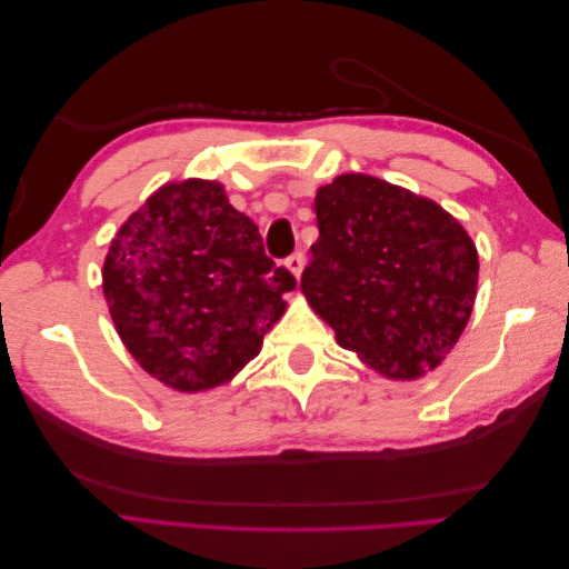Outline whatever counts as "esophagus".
<instances>
[{
  "mask_svg": "<svg viewBox=\"0 0 569 569\" xmlns=\"http://www.w3.org/2000/svg\"><path fill=\"white\" fill-rule=\"evenodd\" d=\"M286 266H288V271H291V273L296 276V281H298L300 273H303V269H306V257H303V251H296V253H291V257L286 259Z\"/></svg>",
  "mask_w": 569,
  "mask_h": 569,
  "instance_id": "obj_1",
  "label": "esophagus"
}]
</instances>
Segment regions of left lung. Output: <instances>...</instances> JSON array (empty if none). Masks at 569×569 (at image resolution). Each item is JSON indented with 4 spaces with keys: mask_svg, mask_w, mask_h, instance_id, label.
<instances>
[{
    "mask_svg": "<svg viewBox=\"0 0 569 569\" xmlns=\"http://www.w3.org/2000/svg\"><path fill=\"white\" fill-rule=\"evenodd\" d=\"M320 237L300 278L337 342L389 379H418L471 316L479 257L438 202L347 173L316 196Z\"/></svg>",
    "mask_w": 569,
    "mask_h": 569,
    "instance_id": "8db88e82",
    "label": "left lung"
}]
</instances>
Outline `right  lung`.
<instances>
[{"label":"right lung","mask_w":569,"mask_h":569,"mask_svg":"<svg viewBox=\"0 0 569 569\" xmlns=\"http://www.w3.org/2000/svg\"><path fill=\"white\" fill-rule=\"evenodd\" d=\"M102 288L122 342L178 391L229 381L283 316L293 273L266 257L259 227L214 180L163 186L107 251Z\"/></svg>","instance_id":"1"}]
</instances>
